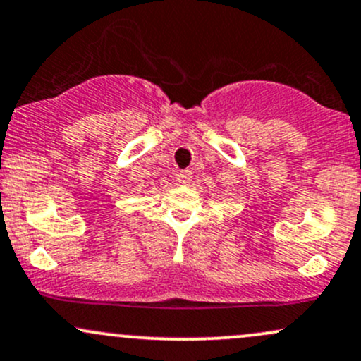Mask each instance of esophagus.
Masks as SVG:
<instances>
[{"instance_id": "obj_1", "label": "esophagus", "mask_w": 361, "mask_h": 361, "mask_svg": "<svg viewBox=\"0 0 361 361\" xmlns=\"http://www.w3.org/2000/svg\"><path fill=\"white\" fill-rule=\"evenodd\" d=\"M177 180L180 182V184H189L190 180H192V172L190 171H180L177 173Z\"/></svg>"}]
</instances>
